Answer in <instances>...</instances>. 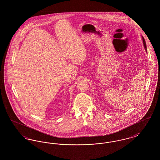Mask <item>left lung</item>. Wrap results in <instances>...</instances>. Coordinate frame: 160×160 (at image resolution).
Wrapping results in <instances>:
<instances>
[{
	"label": "left lung",
	"mask_w": 160,
	"mask_h": 160,
	"mask_svg": "<svg viewBox=\"0 0 160 160\" xmlns=\"http://www.w3.org/2000/svg\"><path fill=\"white\" fill-rule=\"evenodd\" d=\"M143 44H144V46H145V50L147 51V49H146V42H145V39L143 37Z\"/></svg>",
	"instance_id": "1"
}]
</instances>
